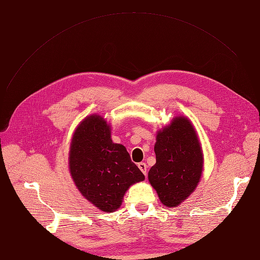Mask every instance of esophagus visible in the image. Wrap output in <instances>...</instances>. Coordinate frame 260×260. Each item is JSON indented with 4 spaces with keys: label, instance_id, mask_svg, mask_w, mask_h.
<instances>
[{
    "label": "esophagus",
    "instance_id": "esophagus-1",
    "mask_svg": "<svg viewBox=\"0 0 260 260\" xmlns=\"http://www.w3.org/2000/svg\"><path fill=\"white\" fill-rule=\"evenodd\" d=\"M138 167L140 168V170L143 172L144 174V176L146 177V172H147V166H146V164L145 162H139V165H138Z\"/></svg>",
    "mask_w": 260,
    "mask_h": 260
}]
</instances>
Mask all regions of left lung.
Segmentation results:
<instances>
[{
	"mask_svg": "<svg viewBox=\"0 0 260 260\" xmlns=\"http://www.w3.org/2000/svg\"><path fill=\"white\" fill-rule=\"evenodd\" d=\"M154 151L156 164L148 180L164 205L176 207L194 191L203 170L202 148L191 122L177 117L157 133Z\"/></svg>",
	"mask_w": 260,
	"mask_h": 260,
	"instance_id": "8db88e82",
	"label": "left lung"
}]
</instances>
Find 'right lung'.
<instances>
[{
	"mask_svg": "<svg viewBox=\"0 0 260 260\" xmlns=\"http://www.w3.org/2000/svg\"><path fill=\"white\" fill-rule=\"evenodd\" d=\"M69 169L78 190L105 212L119 208L130 185L144 180L125 147L113 143L109 124L98 115L86 117L76 129Z\"/></svg>",
	"mask_w": 260,
	"mask_h": 260,
	"instance_id": "obj_1",
	"label": "right lung"
}]
</instances>
